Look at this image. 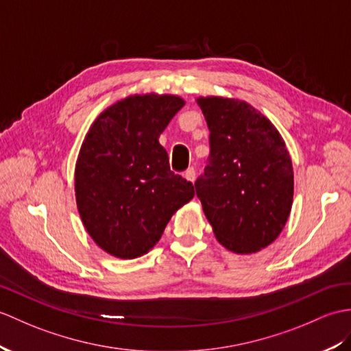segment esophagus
Returning a JSON list of instances; mask_svg holds the SVG:
<instances>
[{"label":"esophagus","instance_id":"1","mask_svg":"<svg viewBox=\"0 0 351 351\" xmlns=\"http://www.w3.org/2000/svg\"><path fill=\"white\" fill-rule=\"evenodd\" d=\"M184 178L186 179V181L194 182V181H195V170H194L193 167H190L189 170H185V172H184Z\"/></svg>","mask_w":351,"mask_h":351}]
</instances>
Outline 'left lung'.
I'll use <instances>...</instances> for the list:
<instances>
[{
	"mask_svg": "<svg viewBox=\"0 0 351 351\" xmlns=\"http://www.w3.org/2000/svg\"><path fill=\"white\" fill-rule=\"evenodd\" d=\"M209 128V160L195 181L217 241L252 254L278 238L293 205L291 158L278 130L247 101L199 97Z\"/></svg>",
	"mask_w": 351,
	"mask_h": 351,
	"instance_id": "8db88e82",
	"label": "left lung"
}]
</instances>
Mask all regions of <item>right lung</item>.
Wrapping results in <instances>:
<instances>
[{"instance_id": "add662e5", "label": "right lung", "mask_w": 351, "mask_h": 351, "mask_svg": "<svg viewBox=\"0 0 351 351\" xmlns=\"http://www.w3.org/2000/svg\"><path fill=\"white\" fill-rule=\"evenodd\" d=\"M185 101L134 94L106 108L89 127L75 167L80 219L108 254L136 258L157 245L194 186L169 167L160 134Z\"/></svg>"}]
</instances>
